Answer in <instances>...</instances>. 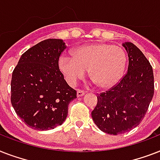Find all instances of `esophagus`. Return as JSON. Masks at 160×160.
<instances>
[{"instance_id":"34e87169","label":"esophagus","mask_w":160,"mask_h":160,"mask_svg":"<svg viewBox=\"0 0 160 160\" xmlns=\"http://www.w3.org/2000/svg\"><path fill=\"white\" fill-rule=\"evenodd\" d=\"M84 95H85V92H84L83 90H77V97H81V96H83Z\"/></svg>"}]
</instances>
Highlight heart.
I'll return each mask as SVG.
<instances>
[{"label": "heart", "mask_w": 160, "mask_h": 160, "mask_svg": "<svg viewBox=\"0 0 160 160\" xmlns=\"http://www.w3.org/2000/svg\"><path fill=\"white\" fill-rule=\"evenodd\" d=\"M73 55L63 54L59 58V68L68 84L75 86L78 80L89 75L100 88L109 89L124 76L127 55L124 49L106 43L79 46Z\"/></svg>", "instance_id": "b5f03b06"}]
</instances>
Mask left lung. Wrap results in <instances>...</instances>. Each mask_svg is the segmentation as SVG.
Listing matches in <instances>:
<instances>
[{"label":"left lung","instance_id":"left-lung-1","mask_svg":"<svg viewBox=\"0 0 160 160\" xmlns=\"http://www.w3.org/2000/svg\"><path fill=\"white\" fill-rule=\"evenodd\" d=\"M129 57L128 71L115 86L97 96L91 116L103 132L117 135L138 126L154 95L153 69L142 51L131 42L123 43Z\"/></svg>","mask_w":160,"mask_h":160}]
</instances>
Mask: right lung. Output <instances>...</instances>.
I'll list each match as a JSON object with an SVG mask.
<instances>
[{
  "label": "right lung",
  "instance_id": "1",
  "mask_svg": "<svg viewBox=\"0 0 160 160\" xmlns=\"http://www.w3.org/2000/svg\"><path fill=\"white\" fill-rule=\"evenodd\" d=\"M66 48L60 39H47L21 55L12 73L11 105L30 128L49 130L61 125L68 105L76 98L59 69V58Z\"/></svg>",
  "mask_w": 160,
  "mask_h": 160
}]
</instances>
